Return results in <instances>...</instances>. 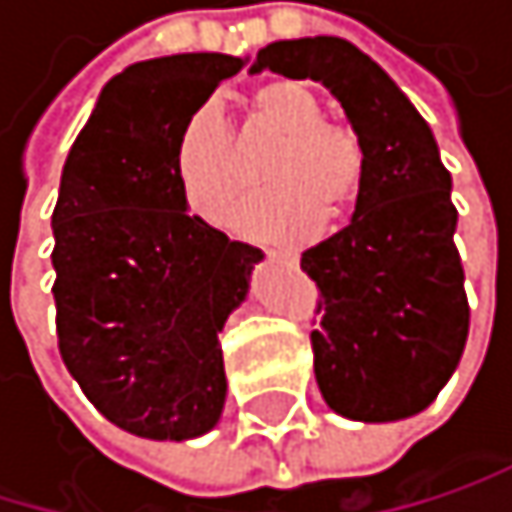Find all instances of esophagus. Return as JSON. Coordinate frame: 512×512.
<instances>
[{"instance_id": "34e87169", "label": "esophagus", "mask_w": 512, "mask_h": 512, "mask_svg": "<svg viewBox=\"0 0 512 512\" xmlns=\"http://www.w3.org/2000/svg\"><path fill=\"white\" fill-rule=\"evenodd\" d=\"M264 254H267L270 261H282L288 267H298V261H301V254L291 251V248H264Z\"/></svg>"}]
</instances>
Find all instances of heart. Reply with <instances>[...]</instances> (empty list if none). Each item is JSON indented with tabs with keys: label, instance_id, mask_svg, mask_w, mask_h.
<instances>
[{
	"label": "heart",
	"instance_id": "obj_1",
	"mask_svg": "<svg viewBox=\"0 0 512 512\" xmlns=\"http://www.w3.org/2000/svg\"><path fill=\"white\" fill-rule=\"evenodd\" d=\"M251 128L279 137L264 165V193L236 211V230L251 239H310L325 214L341 218L365 184L362 141L325 122L319 97L294 79H273L248 94ZM174 178L187 208L205 224H224L245 187L233 137L214 107L187 116L174 141Z\"/></svg>",
	"mask_w": 512,
	"mask_h": 512
}]
</instances>
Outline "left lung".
I'll return each mask as SVG.
<instances>
[{
    "label": "left lung",
    "mask_w": 512,
    "mask_h": 512,
    "mask_svg": "<svg viewBox=\"0 0 512 512\" xmlns=\"http://www.w3.org/2000/svg\"><path fill=\"white\" fill-rule=\"evenodd\" d=\"M261 70L325 85L365 150L350 224L301 254L325 313L310 338L319 393L334 415L362 424L421 415L455 375L470 331L458 208L436 137L347 39L270 42L251 64Z\"/></svg>",
    "instance_id": "obj_1"
}]
</instances>
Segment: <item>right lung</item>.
Returning <instances> with one entry per match:
<instances>
[{"label":"right lung","mask_w":512,"mask_h":512,"mask_svg":"<svg viewBox=\"0 0 512 512\" xmlns=\"http://www.w3.org/2000/svg\"><path fill=\"white\" fill-rule=\"evenodd\" d=\"M248 57L171 54L113 76L73 141L51 214L57 341L107 421L156 442L218 427V334L248 298L261 248L190 214L174 141Z\"/></svg>","instance_id":"add662e5"}]
</instances>
